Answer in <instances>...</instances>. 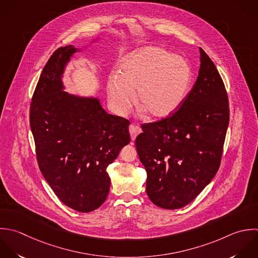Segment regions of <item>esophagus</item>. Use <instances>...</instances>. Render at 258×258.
<instances>
[{"label":"esophagus","instance_id":"esophagus-1","mask_svg":"<svg viewBox=\"0 0 258 258\" xmlns=\"http://www.w3.org/2000/svg\"><path fill=\"white\" fill-rule=\"evenodd\" d=\"M128 131H130V135H131V138H132L133 141H135L136 138L142 133L141 127L136 125V124H131L130 127H128Z\"/></svg>","mask_w":258,"mask_h":258}]
</instances>
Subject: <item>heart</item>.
<instances>
[{"instance_id":"1","label":"heart","mask_w":258,"mask_h":258,"mask_svg":"<svg viewBox=\"0 0 258 258\" xmlns=\"http://www.w3.org/2000/svg\"><path fill=\"white\" fill-rule=\"evenodd\" d=\"M191 82L192 69L184 57L162 47L146 46L120 60L119 74L109 75L106 88L115 113L128 112L137 90L138 105L150 117L164 119L181 107Z\"/></svg>"}]
</instances>
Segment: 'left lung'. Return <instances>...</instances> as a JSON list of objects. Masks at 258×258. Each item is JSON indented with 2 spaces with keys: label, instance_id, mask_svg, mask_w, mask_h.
Listing matches in <instances>:
<instances>
[{
  "label": "left lung",
  "instance_id": "obj_1",
  "mask_svg": "<svg viewBox=\"0 0 258 258\" xmlns=\"http://www.w3.org/2000/svg\"><path fill=\"white\" fill-rule=\"evenodd\" d=\"M200 49L197 80L181 107L170 117L142 125L136 139L147 171L150 200L164 209L192 202L216 175L229 123L223 80Z\"/></svg>",
  "mask_w": 258,
  "mask_h": 258
}]
</instances>
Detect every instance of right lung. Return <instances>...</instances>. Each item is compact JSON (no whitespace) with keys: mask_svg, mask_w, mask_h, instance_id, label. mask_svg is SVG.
<instances>
[{"mask_svg":"<svg viewBox=\"0 0 258 258\" xmlns=\"http://www.w3.org/2000/svg\"><path fill=\"white\" fill-rule=\"evenodd\" d=\"M80 51L67 45L49 58L32 97L30 126L45 180L62 203L87 213L105 201L106 169L131 137L130 121L107 113L97 97L64 91L65 67Z\"/></svg>","mask_w":258,"mask_h":258,"instance_id":"obj_1","label":"right lung"}]
</instances>
